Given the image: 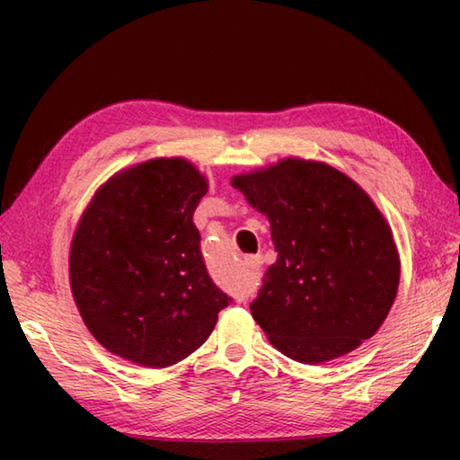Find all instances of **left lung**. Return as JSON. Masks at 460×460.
<instances>
[{"label": "left lung", "mask_w": 460, "mask_h": 460, "mask_svg": "<svg viewBox=\"0 0 460 460\" xmlns=\"http://www.w3.org/2000/svg\"><path fill=\"white\" fill-rule=\"evenodd\" d=\"M207 189L189 160L155 158L113 176L89 202L71 245V290L107 351L170 367L197 351L229 306L192 223Z\"/></svg>", "instance_id": "8db88e82"}]
</instances>
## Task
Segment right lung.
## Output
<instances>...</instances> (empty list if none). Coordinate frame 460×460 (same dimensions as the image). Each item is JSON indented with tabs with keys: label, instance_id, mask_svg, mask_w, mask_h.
Wrapping results in <instances>:
<instances>
[{
	"label": "right lung",
	"instance_id": "add662e5",
	"mask_svg": "<svg viewBox=\"0 0 460 460\" xmlns=\"http://www.w3.org/2000/svg\"><path fill=\"white\" fill-rule=\"evenodd\" d=\"M231 184L271 225L278 260L249 306L271 345L314 365L373 337L398 294L400 255L367 192L329 164L298 158Z\"/></svg>",
	"mask_w": 460,
	"mask_h": 460
}]
</instances>
